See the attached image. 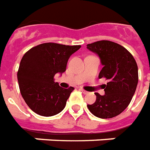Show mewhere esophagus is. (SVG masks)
<instances>
[{
    "label": "esophagus",
    "instance_id": "34e87169",
    "mask_svg": "<svg viewBox=\"0 0 150 150\" xmlns=\"http://www.w3.org/2000/svg\"><path fill=\"white\" fill-rule=\"evenodd\" d=\"M80 90L84 94H87V93H88V91H86V90H85V89H83V88H80Z\"/></svg>",
    "mask_w": 150,
    "mask_h": 150
}]
</instances>
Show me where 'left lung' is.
<instances>
[{"instance_id":"8db88e82","label":"left lung","mask_w":150,"mask_h":150,"mask_svg":"<svg viewBox=\"0 0 150 150\" xmlns=\"http://www.w3.org/2000/svg\"><path fill=\"white\" fill-rule=\"evenodd\" d=\"M97 53L103 65L98 77L109 80L105 95L95 93L94 103L88 110L100 118H112L123 112L130 103L138 82V69L133 55L125 48L110 40H99L87 45Z\"/></svg>"}]
</instances>
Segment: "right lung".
<instances>
[{
  "label": "right lung",
  "mask_w": 150,
  "mask_h": 150,
  "mask_svg": "<svg viewBox=\"0 0 150 150\" xmlns=\"http://www.w3.org/2000/svg\"><path fill=\"white\" fill-rule=\"evenodd\" d=\"M80 48L50 42L33 47L23 56L17 80L21 96L33 112L51 117L64 110L74 88H62L54 76L66 70L68 60Z\"/></svg>",
  "instance_id": "obj_1"
}]
</instances>
